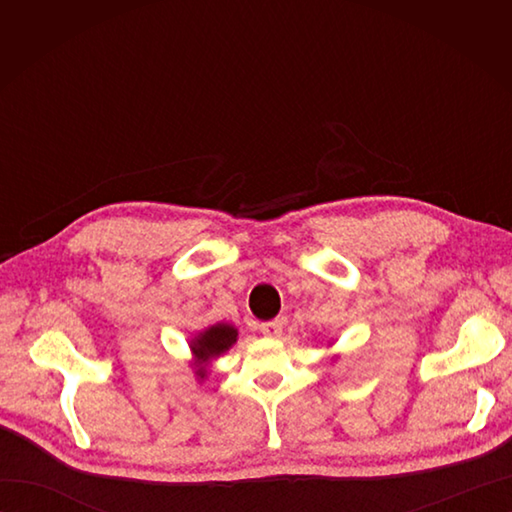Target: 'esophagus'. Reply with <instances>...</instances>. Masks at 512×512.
<instances>
[{"label":"esophagus","mask_w":512,"mask_h":512,"mask_svg":"<svg viewBox=\"0 0 512 512\" xmlns=\"http://www.w3.org/2000/svg\"><path fill=\"white\" fill-rule=\"evenodd\" d=\"M259 330H262V334H266V336H279L281 330H284V321H281V319L264 321L262 325H259Z\"/></svg>","instance_id":"34e87169"}]
</instances>
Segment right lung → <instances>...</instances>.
<instances>
[{"mask_svg": "<svg viewBox=\"0 0 512 512\" xmlns=\"http://www.w3.org/2000/svg\"><path fill=\"white\" fill-rule=\"evenodd\" d=\"M235 341H237V330L233 325L217 323L213 328L204 330L198 339L193 341V354L198 356L200 361H209V358H215L222 352H226Z\"/></svg>", "mask_w": 512, "mask_h": 512, "instance_id": "obj_1", "label": "right lung"}]
</instances>
